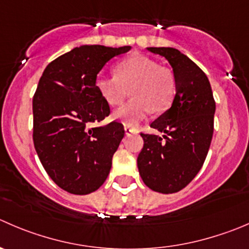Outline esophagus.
Returning a JSON list of instances; mask_svg holds the SVG:
<instances>
[{
  "instance_id": "esophagus-1",
  "label": "esophagus",
  "mask_w": 249,
  "mask_h": 249,
  "mask_svg": "<svg viewBox=\"0 0 249 249\" xmlns=\"http://www.w3.org/2000/svg\"><path fill=\"white\" fill-rule=\"evenodd\" d=\"M124 130H125V135H126V136H129V135L135 134V132H136V129H134V127L127 126V125H125Z\"/></svg>"
}]
</instances>
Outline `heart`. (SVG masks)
<instances>
[{
    "label": "heart",
    "instance_id": "b5f03b06",
    "mask_svg": "<svg viewBox=\"0 0 249 249\" xmlns=\"http://www.w3.org/2000/svg\"><path fill=\"white\" fill-rule=\"evenodd\" d=\"M95 84L103 100L110 106L120 105L131 86V100L113 113L115 120L131 126L144 119L151 109L156 113L168 109L176 92L173 71L142 54H132L119 62L115 75L98 74Z\"/></svg>",
    "mask_w": 249,
    "mask_h": 249
}]
</instances>
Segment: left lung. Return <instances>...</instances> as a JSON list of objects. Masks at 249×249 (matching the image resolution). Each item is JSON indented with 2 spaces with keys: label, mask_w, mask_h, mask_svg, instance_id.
<instances>
[{
  "label": "left lung",
  "mask_w": 249,
  "mask_h": 249,
  "mask_svg": "<svg viewBox=\"0 0 249 249\" xmlns=\"http://www.w3.org/2000/svg\"><path fill=\"white\" fill-rule=\"evenodd\" d=\"M165 58L176 79L171 107L151 127L158 135L141 134L143 148L137 168L147 187L160 194H175L198 174L208 154L214 130L215 102L202 69L173 47H147Z\"/></svg>",
  "instance_id": "1"
}]
</instances>
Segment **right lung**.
Segmentation results:
<instances>
[{
	"label": "right lung",
	"mask_w": 249,
	"mask_h": 249,
	"mask_svg": "<svg viewBox=\"0 0 249 249\" xmlns=\"http://www.w3.org/2000/svg\"><path fill=\"white\" fill-rule=\"evenodd\" d=\"M130 50L75 47L52 60L38 81L33 98L34 146L46 173L69 194H91L109 174L125 131L117 122L91 127L110 113L95 83L108 60Z\"/></svg>",
	"instance_id": "obj_1"
}]
</instances>
